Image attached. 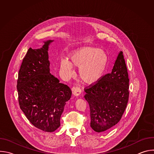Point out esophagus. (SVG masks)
<instances>
[{
    "label": "esophagus",
    "mask_w": 154,
    "mask_h": 154,
    "mask_svg": "<svg viewBox=\"0 0 154 154\" xmlns=\"http://www.w3.org/2000/svg\"><path fill=\"white\" fill-rule=\"evenodd\" d=\"M82 93V90L80 88L76 86L75 88H74V90H73V94L75 96H79Z\"/></svg>",
    "instance_id": "obj_1"
}]
</instances>
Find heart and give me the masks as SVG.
I'll return each instance as SVG.
<instances>
[{
    "instance_id": "1",
    "label": "heart",
    "mask_w": 154,
    "mask_h": 154,
    "mask_svg": "<svg viewBox=\"0 0 154 154\" xmlns=\"http://www.w3.org/2000/svg\"><path fill=\"white\" fill-rule=\"evenodd\" d=\"M108 56L99 48L86 46L80 48L69 55V61L62 60L60 68L65 77L74 74L73 66L79 69V78L83 83L93 85L99 82L105 74L108 65Z\"/></svg>"
}]
</instances>
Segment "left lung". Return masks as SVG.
Instances as JSON below:
<instances>
[{
  "mask_svg": "<svg viewBox=\"0 0 154 154\" xmlns=\"http://www.w3.org/2000/svg\"><path fill=\"white\" fill-rule=\"evenodd\" d=\"M85 89V99L90 108V126L96 132H104L122 118L128 100L129 79L123 53L120 51L111 73Z\"/></svg>",
  "mask_w": 154,
  "mask_h": 154,
  "instance_id": "obj_1",
  "label": "left lung"
}]
</instances>
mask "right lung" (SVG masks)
Here are the masks:
<instances>
[{"instance_id": "1", "label": "right lung", "mask_w": 154, "mask_h": 154, "mask_svg": "<svg viewBox=\"0 0 154 154\" xmlns=\"http://www.w3.org/2000/svg\"><path fill=\"white\" fill-rule=\"evenodd\" d=\"M54 40L44 41L40 49L28 50L18 74L19 103L36 128L52 132L60 126V118L72 91L50 73L48 50Z\"/></svg>"}]
</instances>
